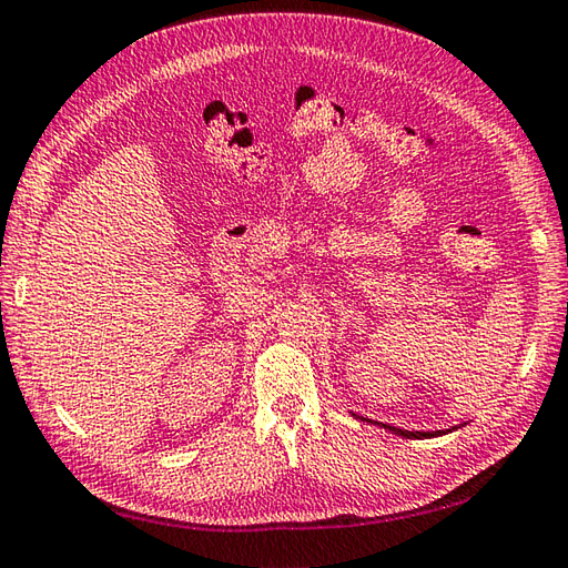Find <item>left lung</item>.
<instances>
[{
	"label": "left lung",
	"mask_w": 568,
	"mask_h": 568,
	"mask_svg": "<svg viewBox=\"0 0 568 568\" xmlns=\"http://www.w3.org/2000/svg\"><path fill=\"white\" fill-rule=\"evenodd\" d=\"M389 432H397V434H402V436H414V438H429V436H436V434H442V432H434V434H426V432H402V429H395V426H387Z\"/></svg>",
	"instance_id": "left-lung-1"
}]
</instances>
